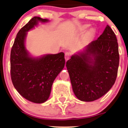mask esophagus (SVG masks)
I'll use <instances>...</instances> for the list:
<instances>
[{
    "instance_id": "esophagus-1",
    "label": "esophagus",
    "mask_w": 128,
    "mask_h": 128,
    "mask_svg": "<svg viewBox=\"0 0 128 128\" xmlns=\"http://www.w3.org/2000/svg\"><path fill=\"white\" fill-rule=\"evenodd\" d=\"M69 58H70V54L68 52H66L65 54V60L66 61H67V60H69Z\"/></svg>"
}]
</instances>
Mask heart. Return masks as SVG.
<instances>
[{
    "mask_svg": "<svg viewBox=\"0 0 128 128\" xmlns=\"http://www.w3.org/2000/svg\"><path fill=\"white\" fill-rule=\"evenodd\" d=\"M89 27H90V24H84V25L81 26V28H80V31H85V30H86V29L88 28ZM96 29L92 28L90 29V31L88 32V37H90V38L94 37V36H95V35H96Z\"/></svg>",
    "mask_w": 128,
    "mask_h": 128,
    "instance_id": "heart-1",
    "label": "heart"
}]
</instances>
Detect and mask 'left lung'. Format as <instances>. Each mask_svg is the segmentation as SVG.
I'll return each instance as SVG.
<instances>
[{
	"mask_svg": "<svg viewBox=\"0 0 128 128\" xmlns=\"http://www.w3.org/2000/svg\"><path fill=\"white\" fill-rule=\"evenodd\" d=\"M119 64L118 42L107 25L102 35L66 62L73 91L84 102L105 95L116 81Z\"/></svg>",
	"mask_w": 128,
	"mask_h": 128,
	"instance_id": "8db88e82",
	"label": "left lung"
}]
</instances>
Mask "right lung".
<instances>
[{"label":"right lung","instance_id":"right-lung-1","mask_svg":"<svg viewBox=\"0 0 128 128\" xmlns=\"http://www.w3.org/2000/svg\"><path fill=\"white\" fill-rule=\"evenodd\" d=\"M48 22L39 17L30 19L17 33L11 51V77L14 86L22 96L36 104L49 99L53 82L65 66L63 52L32 57L25 47L27 32L38 22Z\"/></svg>","mask_w":128,"mask_h":128}]
</instances>
